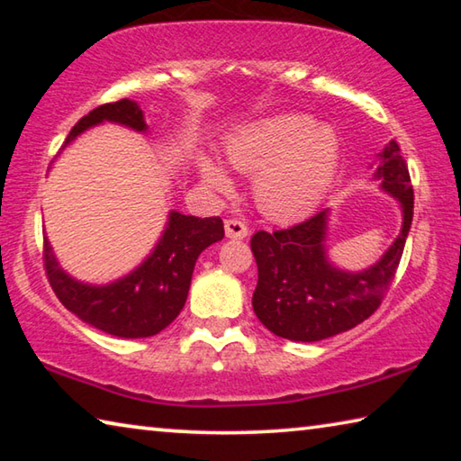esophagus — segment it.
<instances>
[{
  "label": "esophagus",
  "instance_id": "1",
  "mask_svg": "<svg viewBox=\"0 0 461 461\" xmlns=\"http://www.w3.org/2000/svg\"><path fill=\"white\" fill-rule=\"evenodd\" d=\"M225 236L233 238V240H244L248 236L246 220H240V217H231V220L225 221Z\"/></svg>",
  "mask_w": 461,
  "mask_h": 461
}]
</instances>
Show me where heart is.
Returning a JSON list of instances; mask_svg holds the SVG:
<instances>
[{
	"instance_id": "b5f03b06",
	"label": "heart",
	"mask_w": 461,
	"mask_h": 461,
	"mask_svg": "<svg viewBox=\"0 0 461 461\" xmlns=\"http://www.w3.org/2000/svg\"><path fill=\"white\" fill-rule=\"evenodd\" d=\"M301 115H283L248 126L225 144V158L240 173H258L254 197L264 213L291 220L313 209L331 185L338 142L330 130L313 128ZM201 175L215 191H230V178L215 162L201 158Z\"/></svg>"
}]
</instances>
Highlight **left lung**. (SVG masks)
I'll list each match as a JSON object with an SVG mask.
<instances>
[{"label": "left lung", "instance_id": "1", "mask_svg": "<svg viewBox=\"0 0 461 461\" xmlns=\"http://www.w3.org/2000/svg\"><path fill=\"white\" fill-rule=\"evenodd\" d=\"M376 176L382 189L402 205V230L378 264L364 272H343L325 256L327 209L291 228L256 231L252 246L258 285L252 296L256 317L278 338L319 341L348 331L374 315L384 301L407 241L412 205L411 175L394 140L380 154Z\"/></svg>", "mask_w": 461, "mask_h": 461}]
</instances>
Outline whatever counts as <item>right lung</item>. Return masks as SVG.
<instances>
[{
  "instance_id": "add662e5",
  "label": "right lung",
  "mask_w": 461,
  "mask_h": 461,
  "mask_svg": "<svg viewBox=\"0 0 461 461\" xmlns=\"http://www.w3.org/2000/svg\"><path fill=\"white\" fill-rule=\"evenodd\" d=\"M104 120L123 123L138 131L146 130L142 109L136 101L120 99L83 115L65 144ZM221 238L223 221L220 217L201 220L173 212L165 236L142 267L107 286H89L65 275L46 240L42 260L54 294L85 323L118 338H150L181 313L189 294L194 262L203 249Z\"/></svg>"
}]
</instances>
